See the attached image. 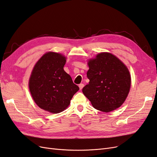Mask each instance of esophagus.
Listing matches in <instances>:
<instances>
[{
  "label": "esophagus",
  "instance_id": "obj_1",
  "mask_svg": "<svg viewBox=\"0 0 157 157\" xmlns=\"http://www.w3.org/2000/svg\"><path fill=\"white\" fill-rule=\"evenodd\" d=\"M83 86H84V84H83V83H81L79 85V87L80 90H82L83 88Z\"/></svg>",
  "mask_w": 157,
  "mask_h": 157
}]
</instances>
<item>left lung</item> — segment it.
<instances>
[{
  "mask_svg": "<svg viewBox=\"0 0 157 157\" xmlns=\"http://www.w3.org/2000/svg\"><path fill=\"white\" fill-rule=\"evenodd\" d=\"M90 82L83 88V94L96 109L109 113L124 103L131 85L128 68L109 52H101L87 61Z\"/></svg>",
  "mask_w": 157,
  "mask_h": 157,
  "instance_id": "obj_1",
  "label": "left lung"
}]
</instances>
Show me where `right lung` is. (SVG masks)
I'll list each match as a JSON object with an SVG mask.
<instances>
[{
    "mask_svg": "<svg viewBox=\"0 0 157 157\" xmlns=\"http://www.w3.org/2000/svg\"><path fill=\"white\" fill-rule=\"evenodd\" d=\"M66 61L67 57L62 54L46 52L35 64L29 79V89L34 102L52 114L65 110L79 89L64 71Z\"/></svg>",
    "mask_w": 157,
    "mask_h": 157,
    "instance_id": "1",
    "label": "right lung"
}]
</instances>
